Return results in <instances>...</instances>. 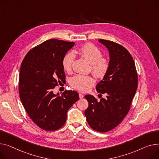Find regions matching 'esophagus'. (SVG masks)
<instances>
[{"instance_id":"esophagus-1","label":"esophagus","mask_w":159,"mask_h":159,"mask_svg":"<svg viewBox=\"0 0 159 159\" xmlns=\"http://www.w3.org/2000/svg\"><path fill=\"white\" fill-rule=\"evenodd\" d=\"M79 98H80V99H82V98H84V94H81V93H79Z\"/></svg>"}]
</instances>
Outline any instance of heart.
<instances>
[{"instance_id": "obj_1", "label": "heart", "mask_w": 159, "mask_h": 159, "mask_svg": "<svg viewBox=\"0 0 159 159\" xmlns=\"http://www.w3.org/2000/svg\"><path fill=\"white\" fill-rule=\"evenodd\" d=\"M79 54L91 65V71L94 75L99 79L103 78L107 73L110 62L107 58L102 57L101 51L92 43H88L80 47L78 50ZM75 56L73 52H69L62 59V66L66 72H70L75 61ZM94 79L91 75H77L70 80L71 85L80 91H86L93 85Z\"/></svg>"}]
</instances>
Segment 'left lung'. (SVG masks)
Segmentation results:
<instances>
[{"label":"left lung","instance_id":"1","mask_svg":"<svg viewBox=\"0 0 159 159\" xmlns=\"http://www.w3.org/2000/svg\"><path fill=\"white\" fill-rule=\"evenodd\" d=\"M98 41L109 52L110 67L96 89L107 98L98 101L93 95H86L89 106L84 114L91 129L106 132L117 126L129 112L138 78L133 57L127 50L111 41Z\"/></svg>","mask_w":159,"mask_h":159}]
</instances>
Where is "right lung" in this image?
Wrapping results in <instances>:
<instances>
[{
  "label": "right lung",
  "mask_w": 159,
  "mask_h": 159,
  "mask_svg": "<svg viewBox=\"0 0 159 159\" xmlns=\"http://www.w3.org/2000/svg\"><path fill=\"white\" fill-rule=\"evenodd\" d=\"M75 45L56 39L47 40L32 48L20 71L19 95L30 119L39 128L54 131L65 125L68 109L79 99L75 91L54 94L58 84L66 82L62 59Z\"/></svg>",
  "instance_id": "add662e5"
}]
</instances>
